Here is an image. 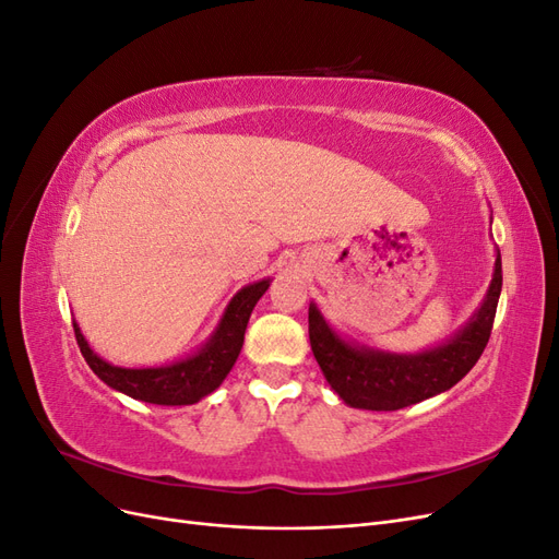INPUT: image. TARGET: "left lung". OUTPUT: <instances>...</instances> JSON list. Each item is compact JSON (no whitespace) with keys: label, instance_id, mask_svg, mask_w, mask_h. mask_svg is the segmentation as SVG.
Instances as JSON below:
<instances>
[{"label":"left lung","instance_id":"left-lung-1","mask_svg":"<svg viewBox=\"0 0 559 559\" xmlns=\"http://www.w3.org/2000/svg\"><path fill=\"white\" fill-rule=\"evenodd\" d=\"M501 294V253L495 277L478 312L448 343L417 352L389 354L343 341L310 302L308 324L312 354L333 392L352 408L399 411L431 399L460 382L476 366L492 333Z\"/></svg>","mask_w":559,"mask_h":559}]
</instances>
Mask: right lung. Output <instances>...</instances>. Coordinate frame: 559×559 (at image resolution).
<instances>
[{
    "label": "right lung",
    "mask_w": 559,
    "mask_h": 559,
    "mask_svg": "<svg viewBox=\"0 0 559 559\" xmlns=\"http://www.w3.org/2000/svg\"><path fill=\"white\" fill-rule=\"evenodd\" d=\"M270 280L253 282L233 296L210 341L191 357L156 368H121L111 366L88 347L79 324L74 335L83 359L93 373L116 392L156 405H191L212 394L226 380L245 343L247 321L253 306L267 292Z\"/></svg>",
    "instance_id": "1"
}]
</instances>
